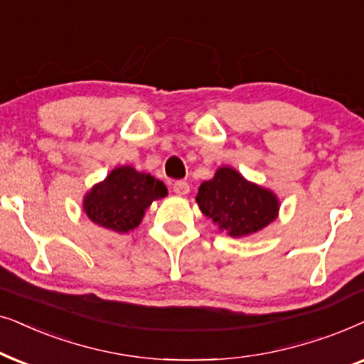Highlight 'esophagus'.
Masks as SVG:
<instances>
[{
	"label": "esophagus",
	"instance_id": "obj_1",
	"mask_svg": "<svg viewBox=\"0 0 364 364\" xmlns=\"http://www.w3.org/2000/svg\"><path fill=\"white\" fill-rule=\"evenodd\" d=\"M173 191L179 196H185V195H188V193H190V185H188L186 181H176L173 185Z\"/></svg>",
	"mask_w": 364,
	"mask_h": 364
}]
</instances>
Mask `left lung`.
I'll use <instances>...</instances> for the list:
<instances>
[{"instance_id": "1", "label": "left lung", "mask_w": 364, "mask_h": 364, "mask_svg": "<svg viewBox=\"0 0 364 364\" xmlns=\"http://www.w3.org/2000/svg\"><path fill=\"white\" fill-rule=\"evenodd\" d=\"M203 215L231 236H246L268 226L278 215V198L246 181L232 168H220L201 183L196 196Z\"/></svg>"}]
</instances>
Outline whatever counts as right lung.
I'll return each instance as SVG.
<instances>
[{"instance_id": "obj_1", "label": "right lung", "mask_w": 364, "mask_h": 364, "mask_svg": "<svg viewBox=\"0 0 364 364\" xmlns=\"http://www.w3.org/2000/svg\"><path fill=\"white\" fill-rule=\"evenodd\" d=\"M166 195L163 181L132 166H121L86 195L85 211L91 221L106 230L128 232L139 225L144 210L154 200Z\"/></svg>"}]
</instances>
